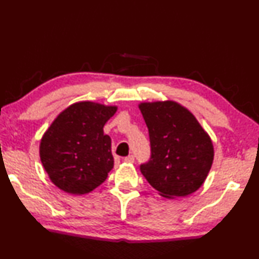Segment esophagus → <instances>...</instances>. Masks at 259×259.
I'll return each instance as SVG.
<instances>
[{
    "label": "esophagus",
    "mask_w": 259,
    "mask_h": 259,
    "mask_svg": "<svg viewBox=\"0 0 259 259\" xmlns=\"http://www.w3.org/2000/svg\"><path fill=\"white\" fill-rule=\"evenodd\" d=\"M124 160H125V162H130V163H132V162H134V161H135V157H134L133 155H130V156H127V157H125Z\"/></svg>",
    "instance_id": "obj_1"
}]
</instances>
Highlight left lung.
<instances>
[{
    "label": "left lung",
    "mask_w": 259,
    "mask_h": 259,
    "mask_svg": "<svg viewBox=\"0 0 259 259\" xmlns=\"http://www.w3.org/2000/svg\"><path fill=\"white\" fill-rule=\"evenodd\" d=\"M150 157L141 163L149 185L168 199L184 198L202 186L213 162V145L192 113L174 102L142 103Z\"/></svg>",
    "instance_id": "1"
}]
</instances>
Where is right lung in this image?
I'll list each match as a JSON object with an SVG mask.
<instances>
[{
	"instance_id": "add662e5",
	"label": "right lung",
	"mask_w": 259,
	"mask_h": 259,
	"mask_svg": "<svg viewBox=\"0 0 259 259\" xmlns=\"http://www.w3.org/2000/svg\"><path fill=\"white\" fill-rule=\"evenodd\" d=\"M116 106L79 102L49 126L40 142V160L50 180L65 192L84 194L108 178L114 166L111 137L103 127Z\"/></svg>"
}]
</instances>
